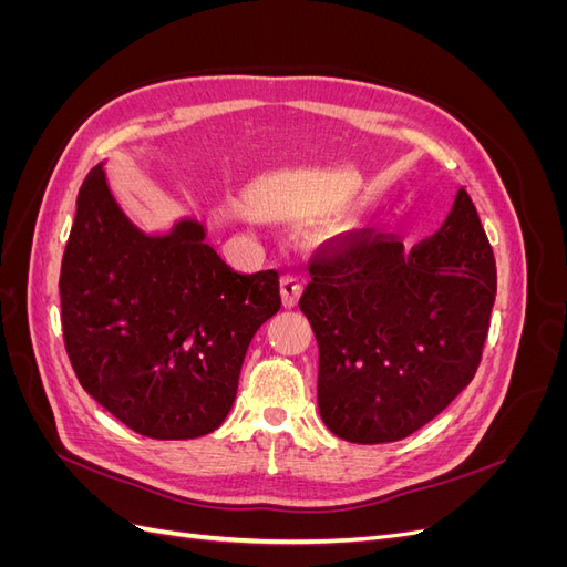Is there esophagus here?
<instances>
[{
	"mask_svg": "<svg viewBox=\"0 0 567 567\" xmlns=\"http://www.w3.org/2000/svg\"><path fill=\"white\" fill-rule=\"evenodd\" d=\"M300 293H302V279L298 277V274H284V279H281L284 305L286 307H296Z\"/></svg>",
	"mask_w": 567,
	"mask_h": 567,
	"instance_id": "1",
	"label": "esophagus"
}]
</instances>
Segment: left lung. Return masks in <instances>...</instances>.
Returning <instances> with one entry per match:
<instances>
[{"label": "left lung", "instance_id": "left-lung-1", "mask_svg": "<svg viewBox=\"0 0 567 567\" xmlns=\"http://www.w3.org/2000/svg\"><path fill=\"white\" fill-rule=\"evenodd\" d=\"M310 277L300 310L317 336V402L333 435L398 442L473 381L496 265L463 188L440 231L409 252L392 238H359Z\"/></svg>", "mask_w": 567, "mask_h": 567}]
</instances>
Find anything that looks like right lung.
Segmentation results:
<instances>
[{
    "instance_id": "obj_1",
    "label": "right lung",
    "mask_w": 567,
    "mask_h": 567,
    "mask_svg": "<svg viewBox=\"0 0 567 567\" xmlns=\"http://www.w3.org/2000/svg\"><path fill=\"white\" fill-rule=\"evenodd\" d=\"M205 221L146 234L104 163L84 177L61 262V323L80 385L134 433L194 440L234 406L252 336L279 312V274H236Z\"/></svg>"
}]
</instances>
